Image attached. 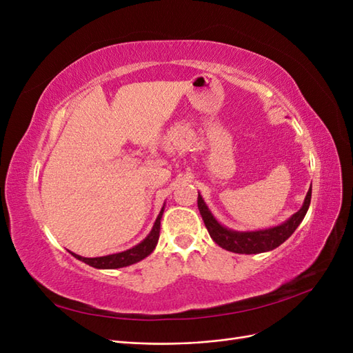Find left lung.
Wrapping results in <instances>:
<instances>
[{"label": "left lung", "mask_w": 353, "mask_h": 353, "mask_svg": "<svg viewBox=\"0 0 353 353\" xmlns=\"http://www.w3.org/2000/svg\"><path fill=\"white\" fill-rule=\"evenodd\" d=\"M311 196L312 187L309 188L302 208L299 209L294 215H292L284 223H281V225L258 231H234L221 225L215 219V216L212 215V212L209 210L205 200H203L200 194L197 197V206L212 240L218 245L234 253L254 254L274 250L292 236L294 230L301 225V222L306 215L309 205H311Z\"/></svg>", "instance_id": "left-lung-1"}]
</instances>
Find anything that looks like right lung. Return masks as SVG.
<instances>
[{
	"label": "right lung",
	"instance_id": "right-lung-1",
	"mask_svg": "<svg viewBox=\"0 0 353 353\" xmlns=\"http://www.w3.org/2000/svg\"><path fill=\"white\" fill-rule=\"evenodd\" d=\"M163 210H165V206L162 208V210H160V213H159V216L156 218V222H154V225H153L150 234H148V236L140 244L134 245L132 249H128L125 252L114 253V254L100 256V258H82V256H79V254H74L72 252L70 253L77 259H79L85 263H88L90 266H92V268H99V270L123 268V266L140 262L144 258H147V256L150 254L156 248L157 240H159V232H160V219H162Z\"/></svg>",
	"mask_w": 353,
	"mask_h": 353
}]
</instances>
